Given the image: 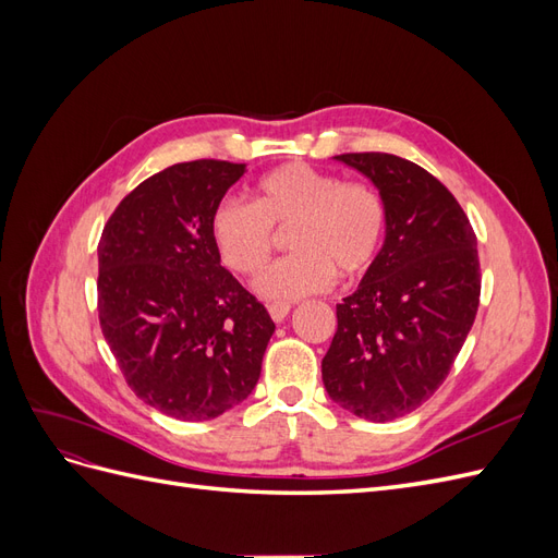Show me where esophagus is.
Instances as JSON below:
<instances>
[{"label":"esophagus","instance_id":"34e87169","mask_svg":"<svg viewBox=\"0 0 558 558\" xmlns=\"http://www.w3.org/2000/svg\"><path fill=\"white\" fill-rule=\"evenodd\" d=\"M269 316H272L275 324H281V320L291 314V305H286V302H275V305L267 307Z\"/></svg>","mask_w":558,"mask_h":558}]
</instances>
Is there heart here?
I'll use <instances>...</instances> for the list:
<instances>
[{"label":"heart","mask_w":558,"mask_h":558,"mask_svg":"<svg viewBox=\"0 0 558 558\" xmlns=\"http://www.w3.org/2000/svg\"><path fill=\"white\" fill-rule=\"evenodd\" d=\"M293 256L258 281L267 300H295L330 289L337 272L363 275L379 256L386 209L379 193L361 181H342L307 162H289L258 179L253 205L226 199L211 214V238L223 263L258 277L289 230Z\"/></svg>","instance_id":"heart-1"}]
</instances>
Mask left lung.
I'll use <instances>...</instances> for the list:
<instances>
[{"label":"left lung","instance_id":"1","mask_svg":"<svg viewBox=\"0 0 558 558\" xmlns=\"http://www.w3.org/2000/svg\"><path fill=\"white\" fill-rule=\"evenodd\" d=\"M335 160L375 183L386 238L359 289L337 305L320 373L332 402L386 424L440 388L475 324L477 238L456 197L424 167L391 154Z\"/></svg>","mask_w":558,"mask_h":558}]
</instances>
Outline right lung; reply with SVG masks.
Listing matches in <instances>:
<instances>
[{"label":"right lung","instance_id":"obj_1","mask_svg":"<svg viewBox=\"0 0 558 558\" xmlns=\"http://www.w3.org/2000/svg\"><path fill=\"white\" fill-rule=\"evenodd\" d=\"M246 165L193 160L148 177L97 246V312L137 398L209 421L251 396L275 320L221 265L211 214Z\"/></svg>","mask_w":558,"mask_h":558}]
</instances>
